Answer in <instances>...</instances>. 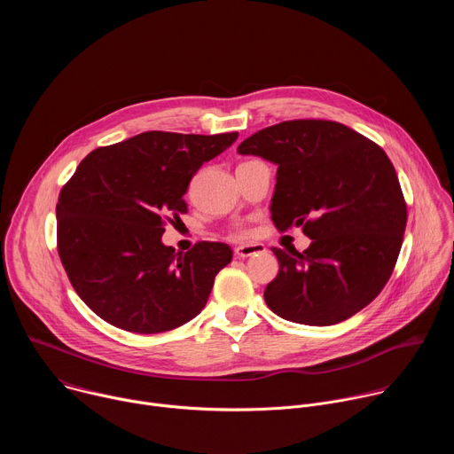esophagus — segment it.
I'll return each mask as SVG.
<instances>
[{
	"label": "esophagus",
	"mask_w": 454,
	"mask_h": 454,
	"mask_svg": "<svg viewBox=\"0 0 454 454\" xmlns=\"http://www.w3.org/2000/svg\"><path fill=\"white\" fill-rule=\"evenodd\" d=\"M266 251V246L264 244H244V246H237L235 247V254L239 258H247V256H254V254H261Z\"/></svg>",
	"instance_id": "1"
}]
</instances>
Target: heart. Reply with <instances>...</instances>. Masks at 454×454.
Returning <instances> with one entry per match:
<instances>
[{
  "instance_id": "1",
  "label": "heart",
  "mask_w": 454,
  "mask_h": 454,
  "mask_svg": "<svg viewBox=\"0 0 454 454\" xmlns=\"http://www.w3.org/2000/svg\"><path fill=\"white\" fill-rule=\"evenodd\" d=\"M235 233H240V231H235Z\"/></svg>"
}]
</instances>
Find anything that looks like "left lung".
Wrapping results in <instances>:
<instances>
[{
	"label": "left lung",
	"instance_id": "obj_1",
	"mask_svg": "<svg viewBox=\"0 0 454 454\" xmlns=\"http://www.w3.org/2000/svg\"><path fill=\"white\" fill-rule=\"evenodd\" d=\"M239 154L277 168L271 219L312 239L298 253L273 247L278 275L264 300L284 319L325 327L364 309L390 280L408 210L386 153L331 120H289L246 138Z\"/></svg>",
	"mask_w": 454,
	"mask_h": 454
}]
</instances>
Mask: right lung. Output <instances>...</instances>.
I'll return each mask as SVG.
<instances>
[{"label": "right lung", "mask_w": 454, "mask_h": 454, "mask_svg": "<svg viewBox=\"0 0 454 454\" xmlns=\"http://www.w3.org/2000/svg\"><path fill=\"white\" fill-rule=\"evenodd\" d=\"M239 133L147 131L90 153L57 203V251L82 301L111 325L172 331L207 305L215 275L231 262L224 242L176 253L165 223L186 214L184 193L205 161Z\"/></svg>", "instance_id": "1"}]
</instances>
